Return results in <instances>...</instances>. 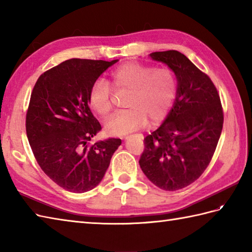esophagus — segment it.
<instances>
[{
  "label": "esophagus",
  "mask_w": 252,
  "mask_h": 252,
  "mask_svg": "<svg viewBox=\"0 0 252 252\" xmlns=\"http://www.w3.org/2000/svg\"><path fill=\"white\" fill-rule=\"evenodd\" d=\"M140 136H141V137H143V135H141V134H140ZM129 137H130V136H126V137H123V140H127V138H129Z\"/></svg>",
  "instance_id": "obj_1"
}]
</instances>
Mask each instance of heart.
Here are the masks:
<instances>
[{"instance_id":"obj_1","label":"heart","mask_w":252,"mask_h":252,"mask_svg":"<svg viewBox=\"0 0 252 252\" xmlns=\"http://www.w3.org/2000/svg\"><path fill=\"white\" fill-rule=\"evenodd\" d=\"M110 85L117 92H127L122 112L106 121V130L111 135H126L161 122L176 95V78L169 68H156L137 62L126 63L110 74ZM89 103L99 116H107L112 108V91L104 81L95 82L89 93Z\"/></svg>"}]
</instances>
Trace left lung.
<instances>
[{"label":"left lung","instance_id":"left-lung-1","mask_svg":"<svg viewBox=\"0 0 252 252\" xmlns=\"http://www.w3.org/2000/svg\"><path fill=\"white\" fill-rule=\"evenodd\" d=\"M149 57L174 72L178 89L162 125L144 138L138 162L153 184L173 191L195 182L210 163L221 136L223 110L210 78L184 54L154 52Z\"/></svg>","mask_w":252,"mask_h":252}]
</instances>
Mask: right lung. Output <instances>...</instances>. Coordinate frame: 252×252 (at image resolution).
Instances as JSON below:
<instances>
[{
	"mask_svg": "<svg viewBox=\"0 0 252 252\" xmlns=\"http://www.w3.org/2000/svg\"><path fill=\"white\" fill-rule=\"evenodd\" d=\"M117 62H63L41 74L31 93L26 131L32 153L43 172L68 191L81 194L97 186L121 145L120 138L89 145L101 130L90 109V90Z\"/></svg>",
	"mask_w": 252,
	"mask_h": 252,
	"instance_id": "obj_1",
	"label": "right lung"
}]
</instances>
